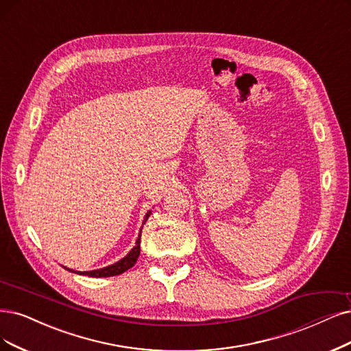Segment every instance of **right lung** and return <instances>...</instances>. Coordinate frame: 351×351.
Instances as JSON below:
<instances>
[{"instance_id": "add662e5", "label": "right lung", "mask_w": 351, "mask_h": 351, "mask_svg": "<svg viewBox=\"0 0 351 351\" xmlns=\"http://www.w3.org/2000/svg\"><path fill=\"white\" fill-rule=\"evenodd\" d=\"M152 211H147V214L145 215V219H143V224H145L147 221V218L150 217ZM143 228V226H141ZM141 228H140V232H138V237L136 240V245L134 247L128 252V254H125L123 258H120L119 262H115L107 267H101V269H95V270H88V271H77V270H73V269H69V267H64L69 271H75V274L77 275H86L89 278H108V276H115V275H121L124 274L125 270H128L130 267H133L137 262V258L140 256V237H141Z\"/></svg>"}]
</instances>
